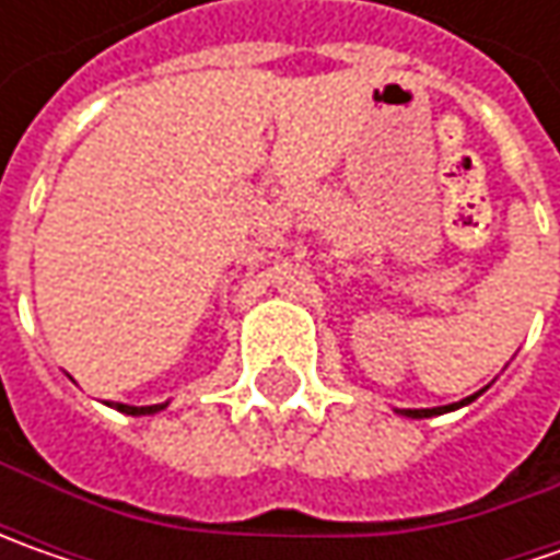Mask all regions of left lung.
<instances>
[{
	"label": "left lung",
	"mask_w": 560,
	"mask_h": 560,
	"mask_svg": "<svg viewBox=\"0 0 560 560\" xmlns=\"http://www.w3.org/2000/svg\"><path fill=\"white\" fill-rule=\"evenodd\" d=\"M483 393V389H480ZM480 393H474V396L462 398V401H452V405H440V408H396V415H401V418H436V415H448V411H455V408H464V405H470L474 398L480 396Z\"/></svg>",
	"instance_id": "obj_1"
}]
</instances>
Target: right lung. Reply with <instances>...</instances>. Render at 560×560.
<instances>
[{
    "instance_id": "add662e5",
    "label": "right lung",
    "mask_w": 560,
    "mask_h": 560,
    "mask_svg": "<svg viewBox=\"0 0 560 560\" xmlns=\"http://www.w3.org/2000/svg\"><path fill=\"white\" fill-rule=\"evenodd\" d=\"M112 408H118L120 415H133V418H142V415H159L167 408V401L162 405H124V401H115Z\"/></svg>"
}]
</instances>
